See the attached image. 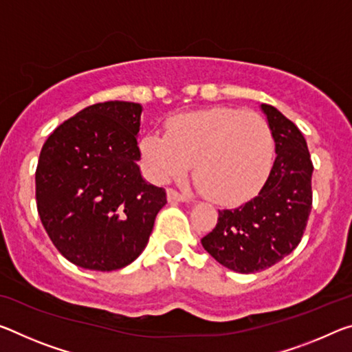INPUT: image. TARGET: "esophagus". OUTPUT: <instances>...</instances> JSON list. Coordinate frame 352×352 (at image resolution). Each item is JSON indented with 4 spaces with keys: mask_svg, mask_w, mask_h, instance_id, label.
Instances as JSON below:
<instances>
[{
    "mask_svg": "<svg viewBox=\"0 0 352 352\" xmlns=\"http://www.w3.org/2000/svg\"><path fill=\"white\" fill-rule=\"evenodd\" d=\"M167 200H169V202H188L189 199L175 191V189H167Z\"/></svg>",
    "mask_w": 352,
    "mask_h": 352,
    "instance_id": "esophagus-1",
    "label": "esophagus"
}]
</instances>
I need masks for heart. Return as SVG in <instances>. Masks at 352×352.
<instances>
[{
	"instance_id": "1",
	"label": "heart",
	"mask_w": 352,
	"mask_h": 352,
	"mask_svg": "<svg viewBox=\"0 0 352 352\" xmlns=\"http://www.w3.org/2000/svg\"><path fill=\"white\" fill-rule=\"evenodd\" d=\"M139 150L155 182L186 175L196 161L194 177L206 196L221 205H238L265 185L274 142L261 116L211 108L170 117L167 136L147 133Z\"/></svg>"
}]
</instances>
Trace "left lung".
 Returning a JSON list of instances; mask_svg holds the SVG:
<instances>
[{"label": "left lung", "mask_w": 352, "mask_h": 352, "mask_svg": "<svg viewBox=\"0 0 352 352\" xmlns=\"http://www.w3.org/2000/svg\"><path fill=\"white\" fill-rule=\"evenodd\" d=\"M266 114L276 160L258 196L235 210H222L202 246L228 270L250 274L292 254L304 235L311 210V164L299 128L271 104Z\"/></svg>", "instance_id": "obj_1"}]
</instances>
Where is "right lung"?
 <instances>
[{"instance_id": "add662e5", "label": "right lung", "mask_w": 352, "mask_h": 352, "mask_svg": "<svg viewBox=\"0 0 352 352\" xmlns=\"http://www.w3.org/2000/svg\"><path fill=\"white\" fill-rule=\"evenodd\" d=\"M141 113L139 103L117 100L87 106L56 128L38 156V216L56 249L85 270L135 261L167 204L139 170Z\"/></svg>"}]
</instances>
